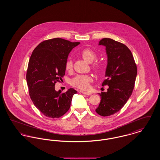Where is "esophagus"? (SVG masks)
Returning <instances> with one entry per match:
<instances>
[{
  "instance_id": "esophagus-1",
  "label": "esophagus",
  "mask_w": 160,
  "mask_h": 160,
  "mask_svg": "<svg viewBox=\"0 0 160 160\" xmlns=\"http://www.w3.org/2000/svg\"><path fill=\"white\" fill-rule=\"evenodd\" d=\"M81 92L83 93V94H84V95H91V92H85V91H81Z\"/></svg>"
}]
</instances>
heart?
Instances as JSON below:
<instances>
[{
    "label": "heart",
    "instance_id": "1",
    "mask_svg": "<svg viewBox=\"0 0 160 160\" xmlns=\"http://www.w3.org/2000/svg\"><path fill=\"white\" fill-rule=\"evenodd\" d=\"M80 56L84 60L89 63H92L97 58V53L91 48H86L80 52ZM92 68L96 72L100 73L104 69V65L99 61H95L92 63ZM65 69L68 71H71L73 69V62L72 59H68L65 63ZM92 82L91 76L88 75H80L73 78L71 84L72 86L82 90H88L89 88L90 83Z\"/></svg>",
    "mask_w": 160,
    "mask_h": 160
}]
</instances>
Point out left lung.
<instances>
[{
    "label": "left lung",
    "instance_id": "left-lung-1",
    "mask_svg": "<svg viewBox=\"0 0 160 160\" xmlns=\"http://www.w3.org/2000/svg\"><path fill=\"white\" fill-rule=\"evenodd\" d=\"M99 45L106 46L108 63L106 79L102 86H108L107 92H101V102L95 111L102 116L119 112L131 97L137 76V65L129 48L110 38H103Z\"/></svg>",
    "mask_w": 160,
    "mask_h": 160
}]
</instances>
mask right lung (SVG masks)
Here are the masks:
<instances>
[{
	"label": "right lung",
	"instance_id": "1",
	"mask_svg": "<svg viewBox=\"0 0 160 160\" xmlns=\"http://www.w3.org/2000/svg\"><path fill=\"white\" fill-rule=\"evenodd\" d=\"M80 42L56 38L39 44L31 54L26 72L29 93L33 104L47 117L58 118L70 108L77 92L55 91L54 85L65 74V63L71 50Z\"/></svg>",
	"mask_w": 160,
	"mask_h": 160
}]
</instances>
